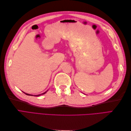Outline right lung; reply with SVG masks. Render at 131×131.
Listing matches in <instances>:
<instances>
[{"label": "right lung", "mask_w": 131, "mask_h": 131, "mask_svg": "<svg viewBox=\"0 0 131 131\" xmlns=\"http://www.w3.org/2000/svg\"><path fill=\"white\" fill-rule=\"evenodd\" d=\"M47 91L46 92H44V93H42V94H39V95H35V96H40V95H41V94H45V93H46L47 92ZM23 93H25L24 92H23ZM26 94H27V95H28V96H33V95H31V94H28V93H25Z\"/></svg>", "instance_id": "1"}]
</instances>
